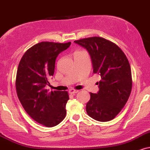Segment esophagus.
<instances>
[{
  "instance_id": "esophagus-1",
  "label": "esophagus",
  "mask_w": 150,
  "mask_h": 150,
  "mask_svg": "<svg viewBox=\"0 0 150 150\" xmlns=\"http://www.w3.org/2000/svg\"><path fill=\"white\" fill-rule=\"evenodd\" d=\"M78 91H79V90H77V89H70L69 93H70V94H75V93H77Z\"/></svg>"
}]
</instances>
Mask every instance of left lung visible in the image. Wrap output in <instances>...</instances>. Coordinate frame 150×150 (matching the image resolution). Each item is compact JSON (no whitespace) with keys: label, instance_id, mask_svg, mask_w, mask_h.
I'll return each instance as SVG.
<instances>
[{"label":"left lung","instance_id":"8db88e82","mask_svg":"<svg viewBox=\"0 0 150 150\" xmlns=\"http://www.w3.org/2000/svg\"><path fill=\"white\" fill-rule=\"evenodd\" d=\"M74 42L87 50L92 61L93 73L101 77L98 92L90 93L86 112L99 122L113 120L127 103L132 89L131 70L127 56L116 44L101 37Z\"/></svg>","mask_w":150,"mask_h":150}]
</instances>
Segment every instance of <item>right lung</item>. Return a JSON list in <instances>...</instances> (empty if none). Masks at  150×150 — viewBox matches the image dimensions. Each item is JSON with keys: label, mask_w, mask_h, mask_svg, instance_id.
Returning a JSON list of instances; mask_svg holds the SVG:
<instances>
[{"label": "right lung", "mask_w": 150, "mask_h": 150, "mask_svg": "<svg viewBox=\"0 0 150 150\" xmlns=\"http://www.w3.org/2000/svg\"><path fill=\"white\" fill-rule=\"evenodd\" d=\"M70 44L38 43L25 52L18 66L15 81L18 98L28 115L45 127H55L66 117L68 91H49L45 86L47 78L54 73L58 55Z\"/></svg>", "instance_id": "obj_1"}]
</instances>
